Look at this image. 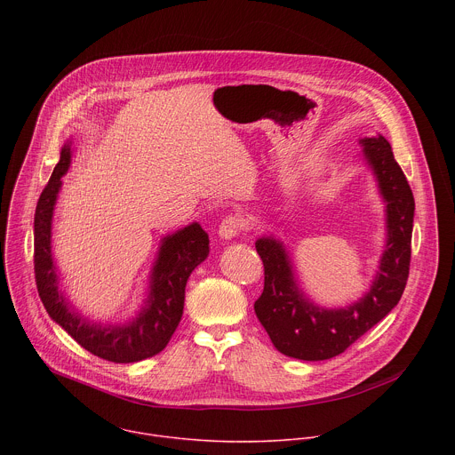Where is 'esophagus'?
<instances>
[{
  "label": "esophagus",
  "instance_id": "34e87169",
  "mask_svg": "<svg viewBox=\"0 0 455 455\" xmlns=\"http://www.w3.org/2000/svg\"><path fill=\"white\" fill-rule=\"evenodd\" d=\"M246 227V221L243 216L239 214H230L227 218L221 220L220 223V228H218V234L223 237V239H232L235 237L241 230H244Z\"/></svg>",
  "mask_w": 455,
  "mask_h": 455
}]
</instances>
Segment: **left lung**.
Segmentation results:
<instances>
[{
    "instance_id": "obj_1",
    "label": "left lung",
    "mask_w": 455,
    "mask_h": 455,
    "mask_svg": "<svg viewBox=\"0 0 455 455\" xmlns=\"http://www.w3.org/2000/svg\"><path fill=\"white\" fill-rule=\"evenodd\" d=\"M360 142L387 202L388 234L376 281L363 299L342 309L311 304L293 281L283 244L274 237L255 243L265 267V290L253 309L274 346L291 358L316 362L344 353L398 304L409 279L414 221L411 185L395 160L391 144L381 135Z\"/></svg>"
}]
</instances>
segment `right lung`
Masks as SVG:
<instances>
[{
  "mask_svg": "<svg viewBox=\"0 0 455 455\" xmlns=\"http://www.w3.org/2000/svg\"><path fill=\"white\" fill-rule=\"evenodd\" d=\"M70 158L72 153L67 144L36 207L34 274L41 302L64 331L99 358L115 363H132L155 356L169 344L178 328L183 315L187 279L207 259L209 235L198 223H192L164 239L153 268L148 304L135 320L124 326H100L88 322L59 293L50 250L53 205L60 188V176L68 171Z\"/></svg>",
  "mask_w": 455,
  "mask_h": 455,
  "instance_id": "1",
  "label": "right lung"
}]
</instances>
